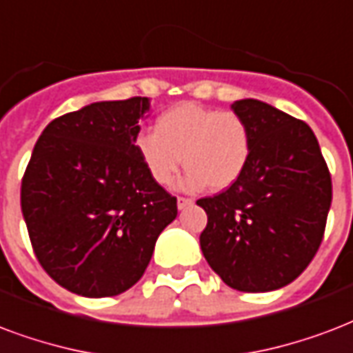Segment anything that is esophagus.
I'll list each match as a JSON object with an SVG mask.
<instances>
[{
  "instance_id": "1",
  "label": "esophagus",
  "mask_w": 353,
  "mask_h": 353,
  "mask_svg": "<svg viewBox=\"0 0 353 353\" xmlns=\"http://www.w3.org/2000/svg\"><path fill=\"white\" fill-rule=\"evenodd\" d=\"M192 205H193L192 199L179 197V201H176V206H179V210H184V208H188V206H192Z\"/></svg>"
}]
</instances>
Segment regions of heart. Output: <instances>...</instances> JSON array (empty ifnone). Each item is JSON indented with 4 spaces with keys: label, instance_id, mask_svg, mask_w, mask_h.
I'll return each instance as SVG.
<instances>
[{
    "label": "heart",
    "instance_id": "obj_1",
    "mask_svg": "<svg viewBox=\"0 0 353 353\" xmlns=\"http://www.w3.org/2000/svg\"><path fill=\"white\" fill-rule=\"evenodd\" d=\"M136 150L148 174L169 186L182 160L190 167L182 179L184 190H225L232 186L249 163L251 132L232 111L184 102L163 111L154 130L139 132Z\"/></svg>",
    "mask_w": 353,
    "mask_h": 353
}]
</instances>
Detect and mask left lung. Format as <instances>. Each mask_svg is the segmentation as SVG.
Segmentation results:
<instances>
[{
	"instance_id": "8db88e82",
	"label": "left lung",
	"mask_w": 353,
	"mask_h": 353,
	"mask_svg": "<svg viewBox=\"0 0 353 353\" xmlns=\"http://www.w3.org/2000/svg\"><path fill=\"white\" fill-rule=\"evenodd\" d=\"M230 108L248 123L251 156L232 186L197 201L208 216L199 240L225 285L270 292L292 283L316 255L331 206V176L303 121L255 98Z\"/></svg>"
}]
</instances>
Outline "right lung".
Masks as SVG:
<instances>
[{
  "instance_id": "1",
  "label": "right lung",
  "mask_w": 353,
  "mask_h": 353,
  "mask_svg": "<svg viewBox=\"0 0 353 353\" xmlns=\"http://www.w3.org/2000/svg\"><path fill=\"white\" fill-rule=\"evenodd\" d=\"M150 100L94 102L55 119L22 179V214L46 274L85 298L126 292L145 274L176 199L136 150Z\"/></svg>"
}]
</instances>
